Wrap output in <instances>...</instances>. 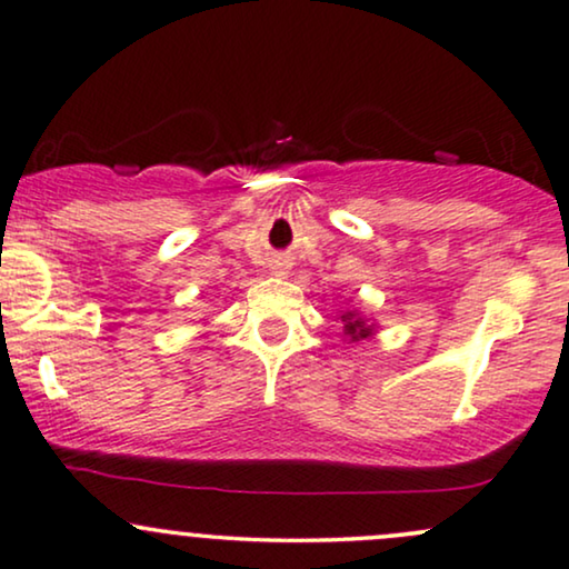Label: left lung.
<instances>
[{
	"instance_id": "1",
	"label": "left lung",
	"mask_w": 569,
	"mask_h": 569,
	"mask_svg": "<svg viewBox=\"0 0 569 569\" xmlns=\"http://www.w3.org/2000/svg\"><path fill=\"white\" fill-rule=\"evenodd\" d=\"M342 321H346V335L350 340H363V338H369V335H371V329L363 325V321L356 317V313H346Z\"/></svg>"
}]
</instances>
